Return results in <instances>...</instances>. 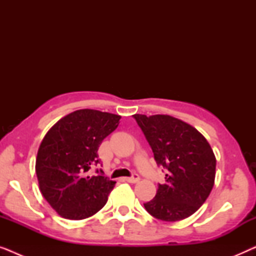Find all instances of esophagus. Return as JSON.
I'll list each match as a JSON object with an SVG mask.
<instances>
[{
  "label": "esophagus",
  "mask_w": 256,
  "mask_h": 256,
  "mask_svg": "<svg viewBox=\"0 0 256 256\" xmlns=\"http://www.w3.org/2000/svg\"><path fill=\"white\" fill-rule=\"evenodd\" d=\"M124 180L128 182V183H138V182L140 180V176L135 174H132V177H126Z\"/></svg>",
  "instance_id": "esophagus-1"
}]
</instances>
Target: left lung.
I'll use <instances>...</instances> for the list:
<instances>
[{"mask_svg": "<svg viewBox=\"0 0 256 256\" xmlns=\"http://www.w3.org/2000/svg\"><path fill=\"white\" fill-rule=\"evenodd\" d=\"M152 146L157 166L166 169L149 214L164 222H180L194 214L211 194L216 160L204 136L186 122L170 115H134Z\"/></svg>", "mask_w": 256, "mask_h": 256, "instance_id": "1", "label": "left lung"}]
</instances>
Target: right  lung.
<instances>
[{
    "mask_svg": "<svg viewBox=\"0 0 256 256\" xmlns=\"http://www.w3.org/2000/svg\"><path fill=\"white\" fill-rule=\"evenodd\" d=\"M120 115L79 110L62 118L45 134L36 157L40 190L59 216H92L106 205L116 182L87 174L99 163L98 149L120 124Z\"/></svg>",
    "mask_w": 256,
    "mask_h": 256,
    "instance_id": "add662e5",
    "label": "right lung"
}]
</instances>
